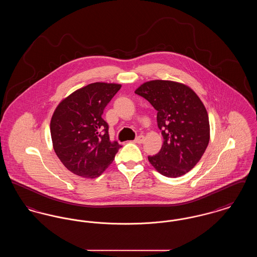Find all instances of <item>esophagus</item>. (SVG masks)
Segmentation results:
<instances>
[{
	"label": "esophagus",
	"mask_w": 257,
	"mask_h": 257,
	"mask_svg": "<svg viewBox=\"0 0 257 257\" xmlns=\"http://www.w3.org/2000/svg\"><path fill=\"white\" fill-rule=\"evenodd\" d=\"M144 142H145V137L144 136H139L135 140V143H137V144H143Z\"/></svg>",
	"instance_id": "1"
}]
</instances>
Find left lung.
Segmentation results:
<instances>
[{
    "label": "left lung",
    "mask_w": 257,
    "mask_h": 257,
    "mask_svg": "<svg viewBox=\"0 0 257 257\" xmlns=\"http://www.w3.org/2000/svg\"><path fill=\"white\" fill-rule=\"evenodd\" d=\"M135 93L157 110V124L164 143L158 154L148 156L155 170L167 177H179L202 157L210 140L207 110L196 92L182 83L153 80Z\"/></svg>",
    "instance_id": "left-lung-1"
}]
</instances>
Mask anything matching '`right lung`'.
<instances>
[{
  "mask_svg": "<svg viewBox=\"0 0 257 257\" xmlns=\"http://www.w3.org/2000/svg\"><path fill=\"white\" fill-rule=\"evenodd\" d=\"M114 83H93L62 99L54 111L50 131L54 150L74 174L95 178L114 160L121 147L111 143L102 118L107 104L120 89Z\"/></svg>",
  "mask_w": 257,
  "mask_h": 257,
  "instance_id": "1",
  "label": "right lung"
}]
</instances>
